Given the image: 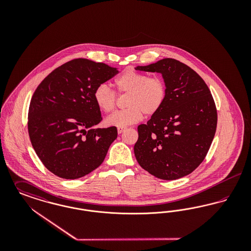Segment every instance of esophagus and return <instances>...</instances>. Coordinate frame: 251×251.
<instances>
[{
	"label": "esophagus",
	"instance_id": "obj_1",
	"mask_svg": "<svg viewBox=\"0 0 251 251\" xmlns=\"http://www.w3.org/2000/svg\"><path fill=\"white\" fill-rule=\"evenodd\" d=\"M125 130H126L125 127H119V128H118V132L120 134V133H122Z\"/></svg>",
	"mask_w": 251,
	"mask_h": 251
}]
</instances>
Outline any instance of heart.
Listing matches in <instances>:
<instances>
[{
  "label": "heart",
  "instance_id": "obj_1",
  "mask_svg": "<svg viewBox=\"0 0 251 251\" xmlns=\"http://www.w3.org/2000/svg\"><path fill=\"white\" fill-rule=\"evenodd\" d=\"M114 84L118 94H128L127 109L117 111L109 116L105 122L108 126L126 127L140 121L146 116L155 114L162 107L167 96V87L162 78L149 77L147 74L126 71L118 76ZM97 106L104 113L114 110L117 101L115 91L107 84L98 85L94 90Z\"/></svg>",
  "mask_w": 251,
  "mask_h": 251
}]
</instances>
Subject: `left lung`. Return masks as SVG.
I'll list each match as a JSON object with an SVG mask.
<instances>
[{
	"mask_svg": "<svg viewBox=\"0 0 251 251\" xmlns=\"http://www.w3.org/2000/svg\"><path fill=\"white\" fill-rule=\"evenodd\" d=\"M135 70L163 75L167 96L147 124L137 127L134 155L156 178H182L202 163L216 131L215 100L202 78L187 65L165 58Z\"/></svg>",
	"mask_w": 251,
	"mask_h": 251,
	"instance_id": "1",
	"label": "left lung"
}]
</instances>
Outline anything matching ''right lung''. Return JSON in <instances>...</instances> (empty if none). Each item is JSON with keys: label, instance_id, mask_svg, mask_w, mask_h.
Returning a JSON list of instances; mask_svg holds the SVG:
<instances>
[{"label": "right lung", "instance_id": "obj_1", "mask_svg": "<svg viewBox=\"0 0 251 251\" xmlns=\"http://www.w3.org/2000/svg\"><path fill=\"white\" fill-rule=\"evenodd\" d=\"M118 73L104 63L78 58L52 71L36 87L28 132L36 155L57 177L79 179L102 164L118 130L94 128L102 118L93 94Z\"/></svg>", "mask_w": 251, "mask_h": 251}]
</instances>
